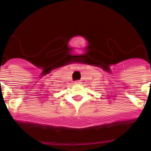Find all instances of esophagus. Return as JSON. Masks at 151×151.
Wrapping results in <instances>:
<instances>
[{
    "label": "esophagus",
    "instance_id": "1",
    "mask_svg": "<svg viewBox=\"0 0 151 151\" xmlns=\"http://www.w3.org/2000/svg\"><path fill=\"white\" fill-rule=\"evenodd\" d=\"M81 83V82L80 81H76L75 82V84H76V85H78V84H80Z\"/></svg>",
    "mask_w": 151,
    "mask_h": 151
}]
</instances>
